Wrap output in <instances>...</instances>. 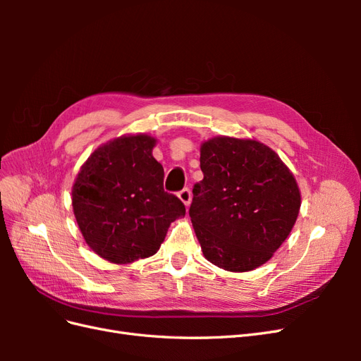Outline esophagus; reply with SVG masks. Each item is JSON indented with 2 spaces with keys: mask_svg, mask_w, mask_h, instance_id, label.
<instances>
[{
  "mask_svg": "<svg viewBox=\"0 0 361 361\" xmlns=\"http://www.w3.org/2000/svg\"><path fill=\"white\" fill-rule=\"evenodd\" d=\"M178 197H179V200L185 204V206H190V203H191V197H192V195H191V191L188 190V188H183L182 191H179L178 192Z\"/></svg>",
  "mask_w": 361,
  "mask_h": 361,
  "instance_id": "34e87169",
  "label": "esophagus"
}]
</instances>
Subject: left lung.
Here are the masks:
<instances>
[{
    "mask_svg": "<svg viewBox=\"0 0 361 361\" xmlns=\"http://www.w3.org/2000/svg\"><path fill=\"white\" fill-rule=\"evenodd\" d=\"M203 180L190 216L203 256L226 271H253L286 241L301 194L292 171L257 140L214 137L200 146Z\"/></svg>",
    "mask_w": 361,
    "mask_h": 361,
    "instance_id": "obj_1",
    "label": "left lung"
}]
</instances>
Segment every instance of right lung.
I'll list each match as a JSON object with an SVG mask.
<instances>
[{"label":"right lung","mask_w":361,"mask_h":361,"mask_svg":"<svg viewBox=\"0 0 361 361\" xmlns=\"http://www.w3.org/2000/svg\"><path fill=\"white\" fill-rule=\"evenodd\" d=\"M157 138L122 135L97 147L72 187L80 231L94 253L117 265L154 256L170 224L185 215L164 191V169L152 155Z\"/></svg>","instance_id":"1"}]
</instances>
